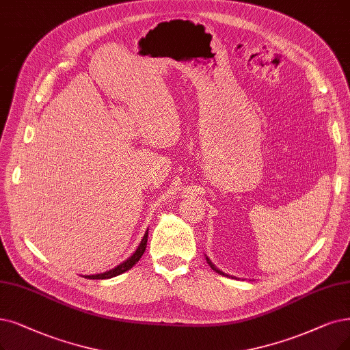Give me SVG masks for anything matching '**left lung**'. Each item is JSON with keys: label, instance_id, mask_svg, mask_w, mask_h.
Masks as SVG:
<instances>
[{"label": "left lung", "instance_id": "obj_1", "mask_svg": "<svg viewBox=\"0 0 350 350\" xmlns=\"http://www.w3.org/2000/svg\"><path fill=\"white\" fill-rule=\"evenodd\" d=\"M206 262H208V264H209V265H211V269H213V270H214V271H217V273H218V274H221V275H226V277H228V275H227V274H224V273H222V271H219V270H218V269H217V267H215V265H214V264H213V262H211V261H209V260H208V258H206Z\"/></svg>", "mask_w": 350, "mask_h": 350}]
</instances>
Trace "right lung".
<instances>
[{
  "label": "right lung",
  "mask_w": 350,
  "mask_h": 350,
  "mask_svg": "<svg viewBox=\"0 0 350 350\" xmlns=\"http://www.w3.org/2000/svg\"><path fill=\"white\" fill-rule=\"evenodd\" d=\"M146 243H148V231H146V234L144 235V239H142L141 244H139L137 250L133 253V256L129 257L126 261L119 264L118 267H115L113 270H110V271H106V273H102V274H94V275H85V277H86V278H90V280H105V278L116 277V275H119V274H122V273H124V271H128V270L132 269L133 265H135L139 260H141V257L144 256L145 250H146Z\"/></svg>",
  "instance_id": "1"
}]
</instances>
